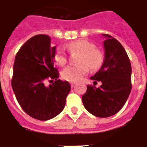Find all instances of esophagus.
<instances>
[{"label":"esophagus","mask_w":147,"mask_h":147,"mask_svg":"<svg viewBox=\"0 0 147 147\" xmlns=\"http://www.w3.org/2000/svg\"><path fill=\"white\" fill-rule=\"evenodd\" d=\"M75 84H76V82H71V88H73V87H74Z\"/></svg>","instance_id":"34e87169"}]
</instances>
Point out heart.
<instances>
[{
    "label": "heart",
    "mask_w": 147,
    "mask_h": 147,
    "mask_svg": "<svg viewBox=\"0 0 147 147\" xmlns=\"http://www.w3.org/2000/svg\"><path fill=\"white\" fill-rule=\"evenodd\" d=\"M66 49L71 54H79L77 65H68L62 71V77L69 82L79 80L89 72V69L98 71L103 66L104 53L95 47V44L86 39H78L67 44ZM55 63L60 66L66 64L68 57L62 47H58L54 55Z\"/></svg>",
    "instance_id": "obj_1"
}]
</instances>
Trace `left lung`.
Wrapping results in <instances>:
<instances>
[{"label":"left lung","instance_id":"1","mask_svg":"<svg viewBox=\"0 0 147 147\" xmlns=\"http://www.w3.org/2000/svg\"><path fill=\"white\" fill-rule=\"evenodd\" d=\"M105 60L103 66L90 79L94 85H87L82 95L84 108L98 117L114 115L127 101L132 88L131 65L125 49L112 36L103 34ZM102 84L95 87L96 81Z\"/></svg>","mask_w":147,"mask_h":147}]
</instances>
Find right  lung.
I'll return each mask as SVG.
<instances>
[{
  "mask_svg": "<svg viewBox=\"0 0 147 147\" xmlns=\"http://www.w3.org/2000/svg\"><path fill=\"white\" fill-rule=\"evenodd\" d=\"M56 47L47 35H36L22 46L16 55L11 86L25 113L38 120H49L63 110L71 90L68 82L59 78L55 67ZM55 81L49 87L46 80Z\"/></svg>",
  "mask_w": 147,
  "mask_h": 147,
  "instance_id": "1",
  "label": "right lung"
}]
</instances>
